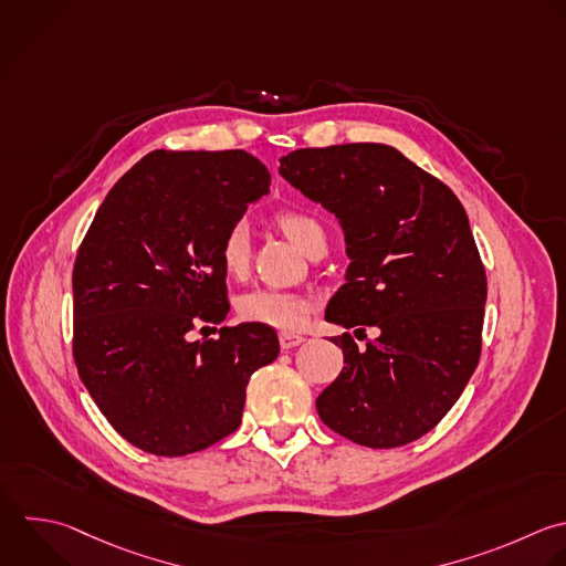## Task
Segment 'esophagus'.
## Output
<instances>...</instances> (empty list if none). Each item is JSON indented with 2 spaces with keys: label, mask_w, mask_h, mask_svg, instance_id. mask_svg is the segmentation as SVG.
Wrapping results in <instances>:
<instances>
[{
  "label": "esophagus",
  "mask_w": 566,
  "mask_h": 566,
  "mask_svg": "<svg viewBox=\"0 0 566 566\" xmlns=\"http://www.w3.org/2000/svg\"><path fill=\"white\" fill-rule=\"evenodd\" d=\"M303 340H305V338H303L301 334H294V332H281V334H279V343H281L283 349H292V347L301 345Z\"/></svg>",
  "instance_id": "esophagus-1"
}]
</instances>
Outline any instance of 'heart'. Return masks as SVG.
I'll return each instance as SVG.
<instances>
[{
  "label": "heart",
  "mask_w": 566,
  "mask_h": 566,
  "mask_svg": "<svg viewBox=\"0 0 566 566\" xmlns=\"http://www.w3.org/2000/svg\"><path fill=\"white\" fill-rule=\"evenodd\" d=\"M276 228L307 256L327 250V234L321 221L305 210H281L274 217ZM219 261L230 279H243L250 268V230L234 221L219 241ZM312 312V301L303 294L279 290H250L237 298V314L245 323L274 329H298Z\"/></svg>",
  "instance_id": "heart-1"
}]
</instances>
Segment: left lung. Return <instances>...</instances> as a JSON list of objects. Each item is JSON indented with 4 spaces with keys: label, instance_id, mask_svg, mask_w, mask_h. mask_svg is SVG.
Instances as JSON below:
<instances>
[{
    "label": "left lung",
    "instance_id": "obj_1",
    "mask_svg": "<svg viewBox=\"0 0 566 566\" xmlns=\"http://www.w3.org/2000/svg\"><path fill=\"white\" fill-rule=\"evenodd\" d=\"M279 172L345 232L347 283L325 321L378 332L365 349L349 334L332 338L345 365L316 398L321 420L363 447L418 440L480 360L486 274L462 203L385 144L301 148Z\"/></svg>",
    "mask_w": 566,
    "mask_h": 566
}]
</instances>
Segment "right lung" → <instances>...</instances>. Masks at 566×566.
<instances>
[{"instance_id": "1", "label": "right lung", "mask_w": 566, "mask_h": 566, "mask_svg": "<svg viewBox=\"0 0 566 566\" xmlns=\"http://www.w3.org/2000/svg\"><path fill=\"white\" fill-rule=\"evenodd\" d=\"M270 192L245 150H155L97 210L73 268V356L106 420L155 455L230 436L250 376L279 356L272 327L241 323L192 338L230 310L221 234Z\"/></svg>"}]
</instances>
